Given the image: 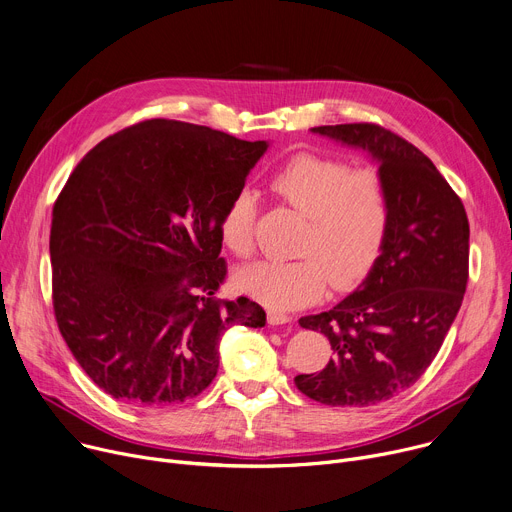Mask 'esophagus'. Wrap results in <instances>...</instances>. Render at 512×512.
<instances>
[{
  "label": "esophagus",
  "instance_id": "34e87169",
  "mask_svg": "<svg viewBox=\"0 0 512 512\" xmlns=\"http://www.w3.org/2000/svg\"><path fill=\"white\" fill-rule=\"evenodd\" d=\"M266 318H268V324H270V326H283V324H289V322H291V318L287 316V313L277 311V309H270V311L266 313Z\"/></svg>",
  "mask_w": 512,
  "mask_h": 512
}]
</instances>
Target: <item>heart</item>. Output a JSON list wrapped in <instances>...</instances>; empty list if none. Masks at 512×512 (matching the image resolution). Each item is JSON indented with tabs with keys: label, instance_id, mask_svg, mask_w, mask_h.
I'll return each instance as SVG.
<instances>
[{
	"label": "heart",
	"instance_id": "obj_1",
	"mask_svg": "<svg viewBox=\"0 0 512 512\" xmlns=\"http://www.w3.org/2000/svg\"><path fill=\"white\" fill-rule=\"evenodd\" d=\"M274 196L305 217L299 260H262L238 274L240 287L277 309H295L361 283L375 266L391 221V192L375 170H352L330 157L293 155L268 180ZM258 201L235 192L219 223L223 244L240 258L254 250Z\"/></svg>",
	"mask_w": 512,
	"mask_h": 512
}]
</instances>
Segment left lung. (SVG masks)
I'll list each match as a JSON object with an SVG mask.
<instances>
[{
	"mask_svg": "<svg viewBox=\"0 0 512 512\" xmlns=\"http://www.w3.org/2000/svg\"><path fill=\"white\" fill-rule=\"evenodd\" d=\"M363 147L379 160L391 192L383 250L363 285L299 324L328 336L332 359L295 377L326 406H373L412 387L435 361L469 277V223L463 203L428 157L375 123L313 127Z\"/></svg>",
	"mask_w": 512,
	"mask_h": 512,
	"instance_id": "8db88e82",
	"label": "left lung"
}]
</instances>
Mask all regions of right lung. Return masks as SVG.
Listing matches in <instances>:
<instances>
[{
    "label": "right lung",
    "instance_id": "add662e5",
    "mask_svg": "<svg viewBox=\"0 0 512 512\" xmlns=\"http://www.w3.org/2000/svg\"><path fill=\"white\" fill-rule=\"evenodd\" d=\"M266 147L151 119L100 141L67 178L49 242L55 320L114 400L196 398L217 375L221 334L266 324L248 297H215L227 277L221 215Z\"/></svg>",
    "mask_w": 512,
    "mask_h": 512
}]
</instances>
